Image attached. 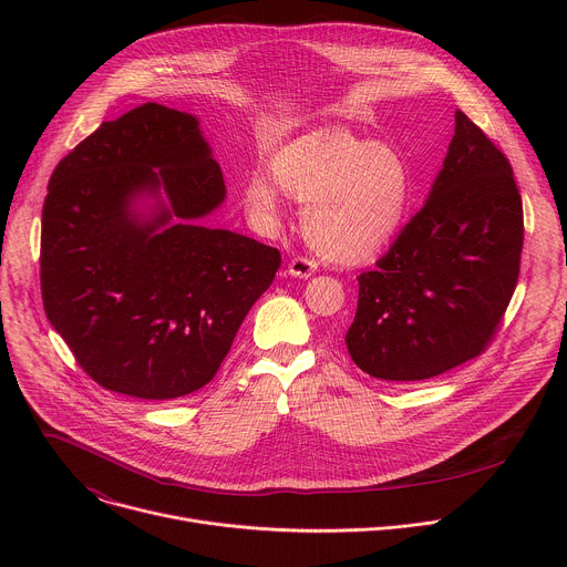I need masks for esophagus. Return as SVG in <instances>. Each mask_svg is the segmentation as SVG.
Here are the masks:
<instances>
[{
	"mask_svg": "<svg viewBox=\"0 0 567 567\" xmlns=\"http://www.w3.org/2000/svg\"><path fill=\"white\" fill-rule=\"evenodd\" d=\"M287 274L293 278H311L316 274V262L309 258H291L287 265Z\"/></svg>",
	"mask_w": 567,
	"mask_h": 567,
	"instance_id": "34e87169",
	"label": "esophagus"
}]
</instances>
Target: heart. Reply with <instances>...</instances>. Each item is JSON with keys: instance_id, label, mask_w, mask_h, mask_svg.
<instances>
[{"instance_id": "obj_1", "label": "heart", "mask_w": 567, "mask_h": 567, "mask_svg": "<svg viewBox=\"0 0 567 567\" xmlns=\"http://www.w3.org/2000/svg\"><path fill=\"white\" fill-rule=\"evenodd\" d=\"M274 177L258 171L245 186V206L260 226L280 219V189L305 204L302 228L311 247L337 262H359L396 235L411 199L403 156L350 132L302 138L278 154ZM279 184L276 185L275 182Z\"/></svg>"}]
</instances>
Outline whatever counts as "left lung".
<instances>
[{
  "label": "left lung",
  "instance_id": "8db88e82",
  "mask_svg": "<svg viewBox=\"0 0 567 567\" xmlns=\"http://www.w3.org/2000/svg\"><path fill=\"white\" fill-rule=\"evenodd\" d=\"M523 204L505 154L455 112L426 204L359 276L352 361L385 381L437 377L489 343L520 271Z\"/></svg>",
  "mask_w": 567,
  "mask_h": 567
}]
</instances>
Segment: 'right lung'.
Instances as JSON below:
<instances>
[{
  "label": "right lung",
  "instance_id": "add662e5",
  "mask_svg": "<svg viewBox=\"0 0 567 567\" xmlns=\"http://www.w3.org/2000/svg\"><path fill=\"white\" fill-rule=\"evenodd\" d=\"M226 199L199 118L145 103L103 123L51 175L47 318L103 388L168 401L219 370L280 251L204 219Z\"/></svg>",
  "mask_w": 567,
  "mask_h": 567
}]
</instances>
